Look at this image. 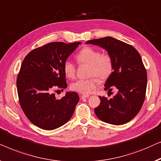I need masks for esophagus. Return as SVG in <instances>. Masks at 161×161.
Instances as JSON below:
<instances>
[{
	"label": "esophagus",
	"instance_id": "obj_1",
	"mask_svg": "<svg viewBox=\"0 0 161 161\" xmlns=\"http://www.w3.org/2000/svg\"><path fill=\"white\" fill-rule=\"evenodd\" d=\"M89 96H90L89 95H81L80 97H81V98H88Z\"/></svg>",
	"mask_w": 161,
	"mask_h": 161
}]
</instances>
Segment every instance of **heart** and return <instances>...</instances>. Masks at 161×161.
Returning <instances> with one entry per match:
<instances>
[{"label":"heart","mask_w":161,"mask_h":161,"mask_svg":"<svg viewBox=\"0 0 161 161\" xmlns=\"http://www.w3.org/2000/svg\"><path fill=\"white\" fill-rule=\"evenodd\" d=\"M80 64L88 65L87 76L85 80H76L71 84V88L74 91L81 94H89L101 81L110 77L114 70V62L109 54L103 53L92 47H84L76 55ZM63 71L68 78H74L76 74V66L71 61L66 60L63 65Z\"/></svg>","instance_id":"heart-1"}]
</instances>
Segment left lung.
I'll return each mask as SVG.
<instances>
[{"label": "left lung", "instance_id": "1", "mask_svg": "<svg viewBox=\"0 0 161 161\" xmlns=\"http://www.w3.org/2000/svg\"><path fill=\"white\" fill-rule=\"evenodd\" d=\"M86 44L99 46L112 56L114 70L104 89L108 92L113 87L118 90L112 98L99 97L96 116L112 125L127 123L136 116L145 98L147 76L141 56L131 45L112 37L90 40Z\"/></svg>", "mask_w": 161, "mask_h": 161}]
</instances>
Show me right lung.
Instances as JSON below:
<instances>
[{"instance_id":"add662e5","label":"right lung","mask_w":161,"mask_h":161,"mask_svg":"<svg viewBox=\"0 0 161 161\" xmlns=\"http://www.w3.org/2000/svg\"><path fill=\"white\" fill-rule=\"evenodd\" d=\"M80 44L49 43L29 53L22 63L17 80L19 103L29 120L38 128L54 130L74 114L78 94L66 92L57 99L52 90L67 87L63 65Z\"/></svg>"}]
</instances>
